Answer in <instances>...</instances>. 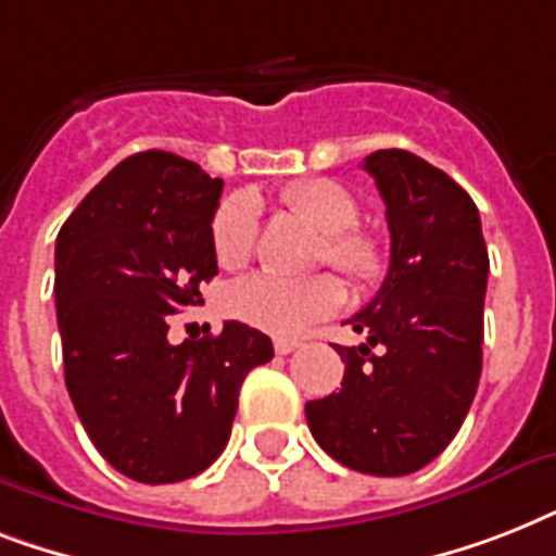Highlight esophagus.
Returning <instances> with one entry per match:
<instances>
[{"instance_id": "obj_1", "label": "esophagus", "mask_w": 556, "mask_h": 556, "mask_svg": "<svg viewBox=\"0 0 556 556\" xmlns=\"http://www.w3.org/2000/svg\"><path fill=\"white\" fill-rule=\"evenodd\" d=\"M303 346V340H296V338H274V352L277 355H291L294 349Z\"/></svg>"}]
</instances>
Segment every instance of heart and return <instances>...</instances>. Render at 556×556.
I'll return each instance as SVG.
<instances>
[{"label": "heart", "instance_id": "heart-1", "mask_svg": "<svg viewBox=\"0 0 556 556\" xmlns=\"http://www.w3.org/2000/svg\"><path fill=\"white\" fill-rule=\"evenodd\" d=\"M286 207L323 236L320 262H329L357 288H375L387 274V251L371 233L355 227L361 204L352 192L331 178H308L282 190ZM213 251L222 268L239 270L253 260L260 236V207L251 192H236L218 204L213 216ZM346 303V288L338 277L320 274L312 279L251 277L230 294V312L251 329L274 338H288L331 317Z\"/></svg>", "mask_w": 556, "mask_h": 556}]
</instances>
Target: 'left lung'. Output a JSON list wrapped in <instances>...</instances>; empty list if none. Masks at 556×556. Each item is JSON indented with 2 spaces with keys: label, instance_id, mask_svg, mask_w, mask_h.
Returning <instances> with one entry per match:
<instances>
[{
  "label": "left lung",
  "instance_id": "obj_1",
  "mask_svg": "<svg viewBox=\"0 0 556 556\" xmlns=\"http://www.w3.org/2000/svg\"><path fill=\"white\" fill-rule=\"evenodd\" d=\"M387 204L389 270L352 317L361 346H334L340 392L308 401V430L357 473L430 465L465 421L482 375L488 248L473 199L406 150L366 155Z\"/></svg>",
  "mask_w": 556,
  "mask_h": 556
}]
</instances>
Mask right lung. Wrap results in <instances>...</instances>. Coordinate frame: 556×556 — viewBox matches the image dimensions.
<instances>
[{"label":"right lung","instance_id":"right-lung-1","mask_svg":"<svg viewBox=\"0 0 556 556\" xmlns=\"http://www.w3.org/2000/svg\"><path fill=\"white\" fill-rule=\"evenodd\" d=\"M222 178L164 150L121 161L60 227L56 326L65 387L98 453L143 484L185 482L230 439L239 389L274 357L268 334L227 320L167 340L218 274L210 225Z\"/></svg>","mask_w":556,"mask_h":556}]
</instances>
